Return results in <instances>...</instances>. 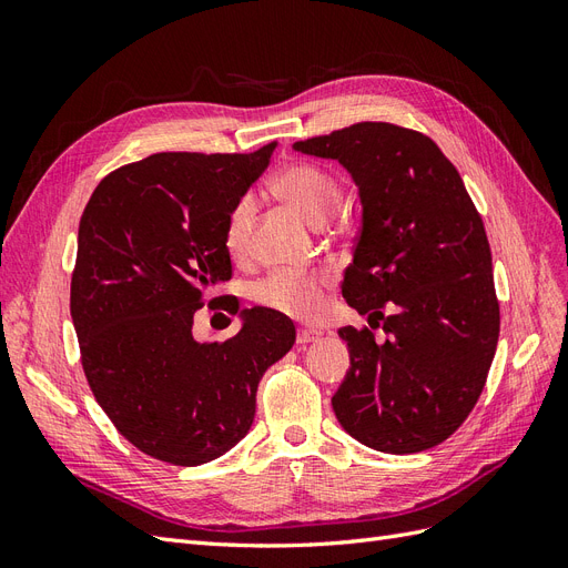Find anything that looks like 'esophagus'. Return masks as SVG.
I'll return each mask as SVG.
<instances>
[{"label":"esophagus","instance_id":"esophagus-1","mask_svg":"<svg viewBox=\"0 0 568 568\" xmlns=\"http://www.w3.org/2000/svg\"><path fill=\"white\" fill-rule=\"evenodd\" d=\"M315 338H320V332H315V329H298V334H296L298 346H305V343H311Z\"/></svg>","mask_w":568,"mask_h":568}]
</instances>
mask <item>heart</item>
I'll return each instance as SVG.
<instances>
[{
	"instance_id": "heart-1",
	"label": "heart",
	"mask_w": 568,
	"mask_h": 568,
	"mask_svg": "<svg viewBox=\"0 0 568 568\" xmlns=\"http://www.w3.org/2000/svg\"><path fill=\"white\" fill-rule=\"evenodd\" d=\"M274 192L311 220L324 225L341 203V184L315 163H291L272 180ZM255 196L242 194L225 220V246L232 255H244L251 242ZM332 277L326 270H277L253 286V298L267 311L296 320H315L324 307V288Z\"/></svg>"
}]
</instances>
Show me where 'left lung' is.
Returning a JSON list of instances; mask_svg holds the SVG:
<instances>
[{"label": "left lung", "instance_id": "left-lung-1", "mask_svg": "<svg viewBox=\"0 0 568 568\" xmlns=\"http://www.w3.org/2000/svg\"><path fill=\"white\" fill-rule=\"evenodd\" d=\"M294 149L353 175L363 227L341 291L387 334L376 344L367 326L338 329L351 369L332 398L336 419L374 450L434 448L469 417L500 336L484 220L457 168L417 130L355 123Z\"/></svg>", "mask_w": 568, "mask_h": 568}]
</instances>
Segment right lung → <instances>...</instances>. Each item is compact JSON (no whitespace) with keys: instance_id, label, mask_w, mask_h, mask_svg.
Masks as SVG:
<instances>
[{"instance_id":"add662e5","label":"right lung","mask_w":568,"mask_h":568,"mask_svg":"<svg viewBox=\"0 0 568 568\" xmlns=\"http://www.w3.org/2000/svg\"><path fill=\"white\" fill-rule=\"evenodd\" d=\"M253 153H153L113 170L84 205L71 280L80 359L97 403L136 450L196 467L242 440L257 382L296 341L267 307L244 311L227 341L199 343L194 313L232 280L225 220L270 163Z\"/></svg>"}]
</instances>
